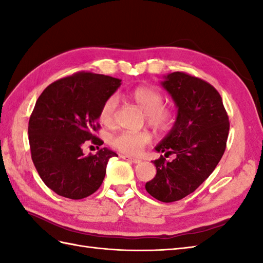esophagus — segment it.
I'll list each match as a JSON object with an SVG mask.
<instances>
[{"instance_id": "esophagus-1", "label": "esophagus", "mask_w": 263, "mask_h": 263, "mask_svg": "<svg viewBox=\"0 0 263 263\" xmlns=\"http://www.w3.org/2000/svg\"><path fill=\"white\" fill-rule=\"evenodd\" d=\"M122 158H123V159H126V160H128V161H131V163H133V164L141 163V159L131 157V156H127V155H122Z\"/></svg>"}]
</instances>
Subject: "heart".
Returning a JSON list of instances; mask_svg holds the SVG:
<instances>
[{"label": "heart", "instance_id": "obj_1", "mask_svg": "<svg viewBox=\"0 0 263 263\" xmlns=\"http://www.w3.org/2000/svg\"><path fill=\"white\" fill-rule=\"evenodd\" d=\"M130 97L140 106L147 114V121L156 130H168L174 122V114L172 109L163 106L164 97L158 90L150 87H138L130 92ZM117 97L111 95L105 100L99 111V120L104 125L109 126L114 120ZM147 132H122L111 140L113 147L127 155H138L143 147L150 142Z\"/></svg>", "mask_w": 263, "mask_h": 263}]
</instances>
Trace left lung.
Masks as SVG:
<instances>
[{
  "instance_id": "1",
  "label": "left lung",
  "mask_w": 263,
  "mask_h": 263,
  "mask_svg": "<svg viewBox=\"0 0 263 263\" xmlns=\"http://www.w3.org/2000/svg\"><path fill=\"white\" fill-rule=\"evenodd\" d=\"M160 86L177 108L174 125L155 150L157 174L146 183L147 192L161 202H174L194 192L209 177L224 155L230 121L219 92L208 82L184 72L163 77Z\"/></svg>"
}]
</instances>
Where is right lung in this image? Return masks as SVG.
I'll use <instances>...</instances> for the list:
<instances>
[{
  "label": "right lung",
  "mask_w": 263,
  "mask_h": 263,
  "mask_svg": "<svg viewBox=\"0 0 263 263\" xmlns=\"http://www.w3.org/2000/svg\"><path fill=\"white\" fill-rule=\"evenodd\" d=\"M121 81L79 72L51 83L38 97L28 125L31 158L43 182L61 197L83 199L102 185L108 160L117 155L102 148L85 156L82 146L104 143L92 133L104 102Z\"/></svg>",
  "instance_id": "add662e5"
}]
</instances>
